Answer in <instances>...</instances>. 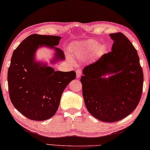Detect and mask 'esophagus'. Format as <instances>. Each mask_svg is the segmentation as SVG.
I'll use <instances>...</instances> for the list:
<instances>
[{"label":"esophagus","mask_w":150,"mask_h":150,"mask_svg":"<svg viewBox=\"0 0 150 150\" xmlns=\"http://www.w3.org/2000/svg\"><path fill=\"white\" fill-rule=\"evenodd\" d=\"M81 74H82V71L81 70H76V78H80V76H81Z\"/></svg>","instance_id":"esophagus-1"}]
</instances>
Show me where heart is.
Listing matches in <instances>:
<instances>
[{"mask_svg": "<svg viewBox=\"0 0 150 150\" xmlns=\"http://www.w3.org/2000/svg\"><path fill=\"white\" fill-rule=\"evenodd\" d=\"M98 45V42L97 41L91 40L84 41L78 45L76 52V56L78 58H84L89 54H91ZM101 50H102L101 47L98 48L99 51H100Z\"/></svg>", "mask_w": 150, "mask_h": 150, "instance_id": "heart-1", "label": "heart"}]
</instances>
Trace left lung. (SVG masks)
<instances>
[{"label": "left lung", "instance_id": "left-lung-1", "mask_svg": "<svg viewBox=\"0 0 150 150\" xmlns=\"http://www.w3.org/2000/svg\"><path fill=\"white\" fill-rule=\"evenodd\" d=\"M111 51L83 69L82 94L88 112L101 121L115 122L130 115L141 99L144 74L137 50L121 32L110 34ZM112 74L108 79L107 74Z\"/></svg>", "mask_w": 150, "mask_h": 150}]
</instances>
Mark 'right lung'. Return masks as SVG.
<instances>
[{
  "instance_id": "1",
  "label": "right lung",
  "mask_w": 150,
  "mask_h": 150,
  "mask_svg": "<svg viewBox=\"0 0 150 150\" xmlns=\"http://www.w3.org/2000/svg\"><path fill=\"white\" fill-rule=\"evenodd\" d=\"M61 38L33 34L24 40L13 52L8 70V86L11 103L27 118L43 121L51 118L58 109L64 89L75 79L74 71L62 72L34 61L39 45L53 47ZM54 62L64 59L57 47Z\"/></svg>"
}]
</instances>
